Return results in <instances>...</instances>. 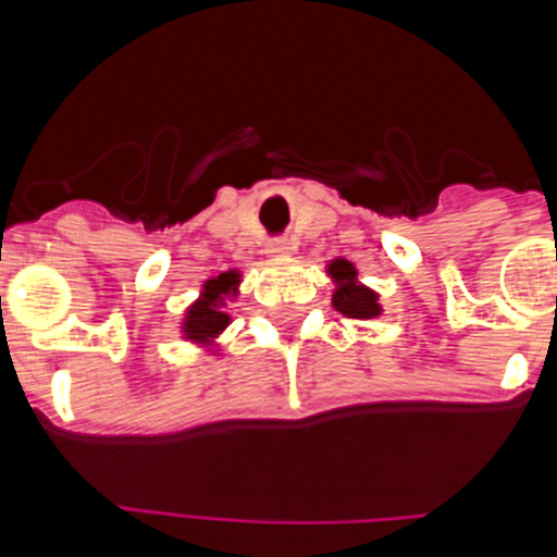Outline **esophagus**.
I'll list each match as a JSON object with an SVG mask.
<instances>
[{
	"label": "esophagus",
	"instance_id": "1",
	"mask_svg": "<svg viewBox=\"0 0 557 557\" xmlns=\"http://www.w3.org/2000/svg\"><path fill=\"white\" fill-rule=\"evenodd\" d=\"M268 256H275V259H278V256H289L295 250V243H289V239H270L268 243Z\"/></svg>",
	"mask_w": 557,
	"mask_h": 557
}]
</instances>
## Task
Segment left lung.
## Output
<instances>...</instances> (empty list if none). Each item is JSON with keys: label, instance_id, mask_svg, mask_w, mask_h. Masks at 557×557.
<instances>
[{"label": "left lung", "instance_id": "left-lung-1", "mask_svg": "<svg viewBox=\"0 0 557 557\" xmlns=\"http://www.w3.org/2000/svg\"><path fill=\"white\" fill-rule=\"evenodd\" d=\"M326 275L332 278L334 293H332V307L346 318H357V321H373L379 314L385 312L379 304V293L362 284L357 273V264L337 256L326 264Z\"/></svg>", "mask_w": 557, "mask_h": 557}]
</instances>
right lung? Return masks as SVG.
Listing matches in <instances>:
<instances>
[{
    "label": "right lung",
    "instance_id": "obj_1",
    "mask_svg": "<svg viewBox=\"0 0 557 557\" xmlns=\"http://www.w3.org/2000/svg\"><path fill=\"white\" fill-rule=\"evenodd\" d=\"M239 284H243V270L236 268L206 278L198 298L186 307L184 318H181V339L203 348V351L218 354L220 334L231 323V314L225 307L239 295Z\"/></svg>",
    "mask_w": 557,
    "mask_h": 557
}]
</instances>
